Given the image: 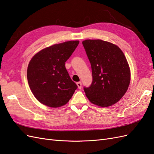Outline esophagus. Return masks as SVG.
Returning <instances> with one entry per match:
<instances>
[{"mask_svg":"<svg viewBox=\"0 0 154 154\" xmlns=\"http://www.w3.org/2000/svg\"><path fill=\"white\" fill-rule=\"evenodd\" d=\"M76 85H78V89H81L82 88V82H78L76 83Z\"/></svg>","mask_w":154,"mask_h":154,"instance_id":"esophagus-1","label":"esophagus"}]
</instances>
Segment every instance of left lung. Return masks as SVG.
Wrapping results in <instances>:
<instances>
[{
    "label": "left lung",
    "instance_id": "8db88e82",
    "mask_svg": "<svg viewBox=\"0 0 154 154\" xmlns=\"http://www.w3.org/2000/svg\"><path fill=\"white\" fill-rule=\"evenodd\" d=\"M92 69L93 82L84 87L91 103L108 107L119 102L128 90L130 70L120 48L100 39H87L82 42Z\"/></svg>",
    "mask_w": 154,
    "mask_h": 154
}]
</instances>
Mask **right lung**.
<instances>
[{"label": "right lung", "mask_w": 154, "mask_h": 154, "mask_svg": "<svg viewBox=\"0 0 154 154\" xmlns=\"http://www.w3.org/2000/svg\"><path fill=\"white\" fill-rule=\"evenodd\" d=\"M79 41L56 44L37 52L28 66L29 87L37 100L51 107L66 104L77 85L70 78L65 63L72 55Z\"/></svg>", "instance_id": "right-lung-1"}]
</instances>
